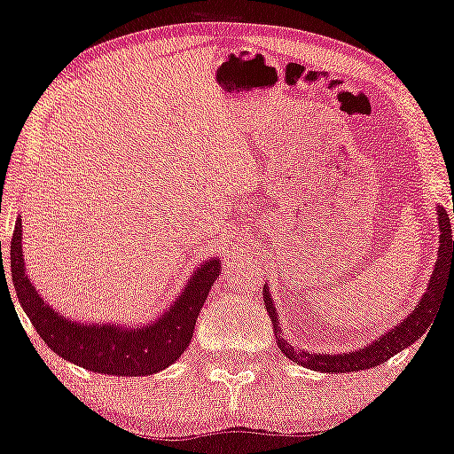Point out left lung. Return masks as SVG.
Instances as JSON below:
<instances>
[{"instance_id": "1", "label": "left lung", "mask_w": 454, "mask_h": 454, "mask_svg": "<svg viewBox=\"0 0 454 454\" xmlns=\"http://www.w3.org/2000/svg\"><path fill=\"white\" fill-rule=\"evenodd\" d=\"M454 213V209H452ZM437 226H440V247H437V260L435 269L431 273L429 286H427L423 299L419 301V305L410 311L408 317L397 322V326H390L387 333H380L378 340H373L369 346L358 348L352 352H337V354H326V352H314L309 354L307 350H296V348L284 337V328L279 326L278 309H275L273 299H270L269 284H264L262 294H264V307H267L270 322H273L275 340H278L279 350L286 354V358L301 364V367L314 369L320 373H346V372H363V369L378 367L384 361H388L390 356L408 348L410 343L419 341L431 328L434 322V309L437 303L444 296V284L446 279H454V241H452V231H450V220H448V213L444 207H437Z\"/></svg>"}]
</instances>
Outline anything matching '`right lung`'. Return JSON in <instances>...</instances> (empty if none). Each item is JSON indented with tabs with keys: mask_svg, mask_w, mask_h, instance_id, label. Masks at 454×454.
Segmentation results:
<instances>
[{
	"mask_svg": "<svg viewBox=\"0 0 454 454\" xmlns=\"http://www.w3.org/2000/svg\"><path fill=\"white\" fill-rule=\"evenodd\" d=\"M2 256V247H0ZM220 258H209L192 270L176 299L149 325L76 322L53 309L31 284L23 258V223H14L10 241V275L14 293L38 335L55 354L82 369L108 376H153L173 364L192 335L211 286L220 278ZM2 278L4 258H2Z\"/></svg>",
	"mask_w": 454,
	"mask_h": 454,
	"instance_id": "1",
	"label": "right lung"
}]
</instances>
